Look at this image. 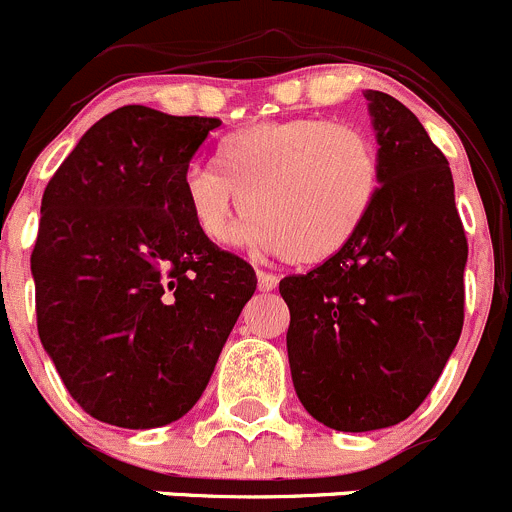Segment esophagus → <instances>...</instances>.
I'll return each instance as SVG.
<instances>
[{
	"mask_svg": "<svg viewBox=\"0 0 512 512\" xmlns=\"http://www.w3.org/2000/svg\"><path fill=\"white\" fill-rule=\"evenodd\" d=\"M256 281H258V291H273V288L278 286V276L268 271H258Z\"/></svg>",
	"mask_w": 512,
	"mask_h": 512,
	"instance_id": "1",
	"label": "esophagus"
}]
</instances>
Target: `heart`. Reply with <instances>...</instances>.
<instances>
[{"mask_svg": "<svg viewBox=\"0 0 512 512\" xmlns=\"http://www.w3.org/2000/svg\"><path fill=\"white\" fill-rule=\"evenodd\" d=\"M214 169L191 166L184 201L206 241L234 239L298 266L341 254L381 191V156L363 129L331 119L263 121L216 146Z\"/></svg>", "mask_w": 512, "mask_h": 512, "instance_id": "obj_1", "label": "heart"}]
</instances>
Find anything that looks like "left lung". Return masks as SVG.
Here are the masks:
<instances>
[{
    "label": "left lung",
    "mask_w": 512,
    "mask_h": 512,
    "mask_svg": "<svg viewBox=\"0 0 512 512\" xmlns=\"http://www.w3.org/2000/svg\"><path fill=\"white\" fill-rule=\"evenodd\" d=\"M366 99L376 204L341 254L278 283L298 401L343 433L396 426L426 401L463 331L468 261L443 151L391 94Z\"/></svg>",
    "instance_id": "1"
}]
</instances>
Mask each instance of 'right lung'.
<instances>
[{
    "mask_svg": "<svg viewBox=\"0 0 512 512\" xmlns=\"http://www.w3.org/2000/svg\"><path fill=\"white\" fill-rule=\"evenodd\" d=\"M219 126L121 106L44 189L39 338L96 421L144 430L186 416L254 296V268L206 241L184 201L186 169Z\"/></svg>",
    "mask_w": 512,
    "mask_h": 512,
    "instance_id": "add662e5",
    "label": "right lung"
}]
</instances>
